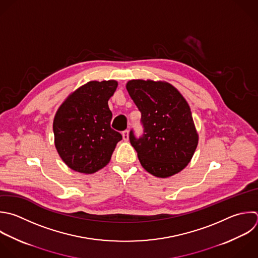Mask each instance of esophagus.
Masks as SVG:
<instances>
[{
    "instance_id": "obj_1",
    "label": "esophagus",
    "mask_w": 258,
    "mask_h": 258,
    "mask_svg": "<svg viewBox=\"0 0 258 258\" xmlns=\"http://www.w3.org/2000/svg\"><path fill=\"white\" fill-rule=\"evenodd\" d=\"M122 136H123V139H124L125 141H128V140H129V131H128V130L123 131Z\"/></svg>"
}]
</instances>
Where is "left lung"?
<instances>
[{"label":"left lung","mask_w":258,"mask_h":258,"mask_svg":"<svg viewBox=\"0 0 258 258\" xmlns=\"http://www.w3.org/2000/svg\"><path fill=\"white\" fill-rule=\"evenodd\" d=\"M126 89L141 112L143 135L129 139L143 168L157 177H168L182 170L198 146L188 104L165 82L132 80Z\"/></svg>","instance_id":"obj_1"}]
</instances>
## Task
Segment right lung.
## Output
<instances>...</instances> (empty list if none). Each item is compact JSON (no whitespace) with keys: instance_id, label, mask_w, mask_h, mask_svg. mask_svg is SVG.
Here are the masks:
<instances>
[{"instance_id":"add662e5","label":"right lung","mask_w":258,"mask_h":258,"mask_svg":"<svg viewBox=\"0 0 258 258\" xmlns=\"http://www.w3.org/2000/svg\"><path fill=\"white\" fill-rule=\"evenodd\" d=\"M116 81H92L72 93L53 120L55 148L73 170L94 173L106 166L122 135L111 128L108 101Z\"/></svg>"}]
</instances>
